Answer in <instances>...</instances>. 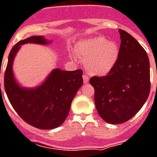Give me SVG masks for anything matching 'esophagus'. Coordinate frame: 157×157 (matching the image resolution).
Here are the masks:
<instances>
[{
    "instance_id": "esophagus-1",
    "label": "esophagus",
    "mask_w": 157,
    "mask_h": 157,
    "mask_svg": "<svg viewBox=\"0 0 157 157\" xmlns=\"http://www.w3.org/2000/svg\"><path fill=\"white\" fill-rule=\"evenodd\" d=\"M82 78H83L84 83H87L88 82H89V76L86 75H84L82 76Z\"/></svg>"
}]
</instances>
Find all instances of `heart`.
Returning a JSON list of instances; mask_svg holds the SVG:
<instances>
[{
  "instance_id": "1",
  "label": "heart",
  "mask_w": 157,
  "mask_h": 157,
  "mask_svg": "<svg viewBox=\"0 0 157 157\" xmlns=\"http://www.w3.org/2000/svg\"><path fill=\"white\" fill-rule=\"evenodd\" d=\"M76 54L84 61L86 71L94 75H105L116 64L119 48L115 41L97 37L79 41Z\"/></svg>"
}]
</instances>
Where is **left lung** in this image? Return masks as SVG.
<instances>
[{"instance_id":"left-lung-1","label":"left lung","mask_w":157,"mask_h":157,"mask_svg":"<svg viewBox=\"0 0 157 157\" xmlns=\"http://www.w3.org/2000/svg\"><path fill=\"white\" fill-rule=\"evenodd\" d=\"M117 61L106 76H93L94 103L100 117L108 124L127 122L147 100L150 93V65L147 53L126 31L119 29Z\"/></svg>"}]
</instances>
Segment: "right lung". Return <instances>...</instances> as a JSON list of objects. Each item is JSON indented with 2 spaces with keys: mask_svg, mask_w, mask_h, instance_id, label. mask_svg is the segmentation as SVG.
<instances>
[{
  "mask_svg": "<svg viewBox=\"0 0 157 157\" xmlns=\"http://www.w3.org/2000/svg\"><path fill=\"white\" fill-rule=\"evenodd\" d=\"M27 43L44 45L49 42L43 36H33L18 41L12 48L4 78L6 94L12 107L25 122L44 130L56 128L67 119L72 100L83 83L82 71L55 69L38 87H21L14 79L12 65L20 46Z\"/></svg>",
  "mask_w": 157,
  "mask_h": 157,
  "instance_id": "add662e5",
  "label": "right lung"
}]
</instances>
